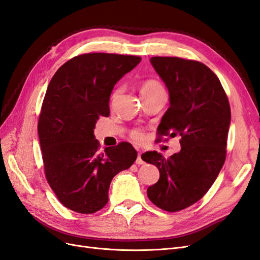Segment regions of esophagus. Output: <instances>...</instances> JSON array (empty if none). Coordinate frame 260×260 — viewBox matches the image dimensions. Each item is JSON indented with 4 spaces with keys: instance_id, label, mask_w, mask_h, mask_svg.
I'll use <instances>...</instances> for the list:
<instances>
[{
    "instance_id": "34e87169",
    "label": "esophagus",
    "mask_w": 260,
    "mask_h": 260,
    "mask_svg": "<svg viewBox=\"0 0 260 260\" xmlns=\"http://www.w3.org/2000/svg\"><path fill=\"white\" fill-rule=\"evenodd\" d=\"M136 164H138V165H143L144 164V161H143V159H142V157H141V153L139 152V154H138V158H137V160H136Z\"/></svg>"
}]
</instances>
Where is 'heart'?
I'll use <instances>...</instances> for the list:
<instances>
[{"instance_id":"b5f03b06","label":"heart","mask_w":260,"mask_h":260,"mask_svg":"<svg viewBox=\"0 0 260 260\" xmlns=\"http://www.w3.org/2000/svg\"><path fill=\"white\" fill-rule=\"evenodd\" d=\"M159 91H165V90L162 88V85L156 80H146L145 82H143L142 86H141V95H142V94L155 93V92H159ZM119 93H120V90H116L113 94L112 99L115 100ZM131 137L136 141H138V142H142V141H144V139H145L144 132L140 129L133 130L131 132Z\"/></svg>"}]
</instances>
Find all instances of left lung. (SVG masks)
<instances>
[{
	"label": "left lung",
	"instance_id": "1",
	"mask_svg": "<svg viewBox=\"0 0 260 260\" xmlns=\"http://www.w3.org/2000/svg\"><path fill=\"white\" fill-rule=\"evenodd\" d=\"M151 64L169 92L158 136H180L181 151L169 158L156 151L141 157L160 175L148 186V199L175 212L200 201L217 179L225 160L231 109L218 77L203 62L155 56Z\"/></svg>",
	"mask_w": 260,
	"mask_h": 260
}]
</instances>
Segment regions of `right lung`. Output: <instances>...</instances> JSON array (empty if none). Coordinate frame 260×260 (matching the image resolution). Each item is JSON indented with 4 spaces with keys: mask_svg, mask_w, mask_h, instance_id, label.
<instances>
[{
    "mask_svg": "<svg viewBox=\"0 0 260 260\" xmlns=\"http://www.w3.org/2000/svg\"><path fill=\"white\" fill-rule=\"evenodd\" d=\"M141 61L132 55L82 54L60 66L46 90L38 132L46 180L65 207L93 214L108 202L113 178L136 161L128 142L100 151L94 128L109 116L115 84Z\"/></svg>",
    "mask_w": 260,
    "mask_h": 260,
    "instance_id": "1",
    "label": "right lung"
}]
</instances>
